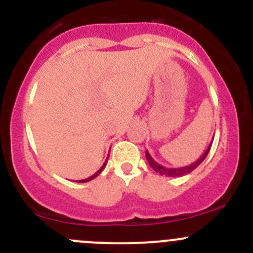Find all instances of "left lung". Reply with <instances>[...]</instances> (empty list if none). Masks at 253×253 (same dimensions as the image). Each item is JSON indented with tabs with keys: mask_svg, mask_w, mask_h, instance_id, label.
Masks as SVG:
<instances>
[{
	"mask_svg": "<svg viewBox=\"0 0 253 253\" xmlns=\"http://www.w3.org/2000/svg\"><path fill=\"white\" fill-rule=\"evenodd\" d=\"M211 141L209 143L208 148L206 149V152L203 153L202 155H201L200 158H198L196 162H193L192 164L190 165H186V167H182V168H167V167H163L162 164H159V163L155 162L154 159H153L152 157H150V154L148 153V150H145V158H147L148 163H149V165L152 167V169L154 170V171H157L158 174L163 175V176H170V177H181V176H185L187 174H190V172H192L193 170L196 169V168L198 167V165H201V163L203 162V160L206 159L207 155H208L209 150H211Z\"/></svg>",
	"mask_w": 253,
	"mask_h": 253,
	"instance_id": "8db88e82",
	"label": "left lung"
}]
</instances>
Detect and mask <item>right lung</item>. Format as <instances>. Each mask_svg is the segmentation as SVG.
Wrapping results in <instances>:
<instances>
[{
	"instance_id": "right-lung-1",
	"label": "right lung",
	"mask_w": 253,
	"mask_h": 253,
	"mask_svg": "<svg viewBox=\"0 0 253 253\" xmlns=\"http://www.w3.org/2000/svg\"><path fill=\"white\" fill-rule=\"evenodd\" d=\"M108 158H109V155H108ZM108 158H106V160H105V163H104V164H103V167H101V168H100V169H99V170H98V171H96V172H95V174H94L93 176H90V177H88V178H84V180H79V181H78V182H88V181L93 180V178H94V177H96V176H98L99 174H100V172H101V171H103V170H104V168H105V167H106V164H108Z\"/></svg>"
}]
</instances>
